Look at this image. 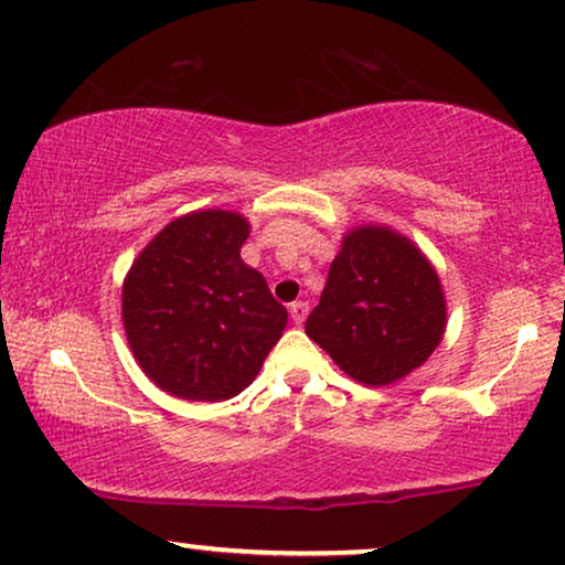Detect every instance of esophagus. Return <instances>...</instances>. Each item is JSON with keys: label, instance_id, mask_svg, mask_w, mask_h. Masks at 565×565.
<instances>
[{"label": "esophagus", "instance_id": "obj_1", "mask_svg": "<svg viewBox=\"0 0 565 565\" xmlns=\"http://www.w3.org/2000/svg\"><path fill=\"white\" fill-rule=\"evenodd\" d=\"M307 312H309L307 301H291V305H289V315H291L294 324L305 322V320H307Z\"/></svg>", "mask_w": 565, "mask_h": 565}]
</instances>
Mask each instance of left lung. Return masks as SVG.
<instances>
[{"mask_svg":"<svg viewBox=\"0 0 565 565\" xmlns=\"http://www.w3.org/2000/svg\"><path fill=\"white\" fill-rule=\"evenodd\" d=\"M448 324L438 271L407 235L384 225L348 230L305 332L365 386L409 376Z\"/></svg>","mask_w":565,"mask_h":565,"instance_id":"1","label":"left lung"}]
</instances>
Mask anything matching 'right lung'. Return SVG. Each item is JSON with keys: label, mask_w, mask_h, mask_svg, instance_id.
<instances>
[{"label": "right lung", "mask_w": 565, "mask_h": 565, "mask_svg": "<svg viewBox=\"0 0 565 565\" xmlns=\"http://www.w3.org/2000/svg\"><path fill=\"white\" fill-rule=\"evenodd\" d=\"M250 225L230 210L171 220L132 260L122 324L142 373L189 402L237 396L284 335L286 309L241 248Z\"/></svg>", "instance_id": "right-lung-1"}]
</instances>
